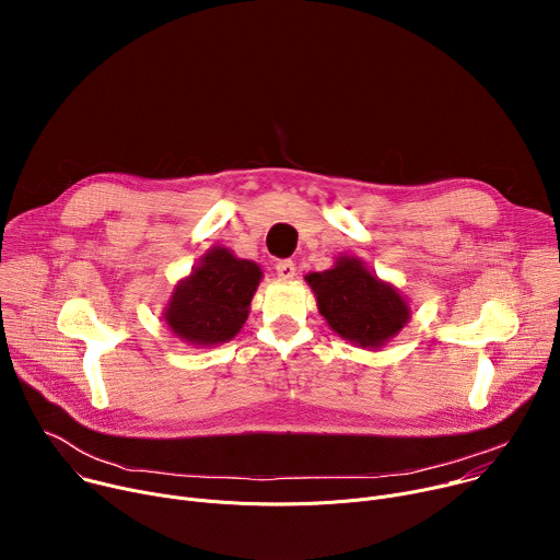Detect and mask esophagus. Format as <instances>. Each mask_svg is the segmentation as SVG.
I'll list each match as a JSON object with an SVG mask.
<instances>
[{
	"label": "esophagus",
	"mask_w": 560,
	"mask_h": 560,
	"mask_svg": "<svg viewBox=\"0 0 560 560\" xmlns=\"http://www.w3.org/2000/svg\"><path fill=\"white\" fill-rule=\"evenodd\" d=\"M275 270H277V277H279V279H283V281L294 279V275H296V266H294V261H290V259L277 261Z\"/></svg>",
	"instance_id": "esophagus-1"
}]
</instances>
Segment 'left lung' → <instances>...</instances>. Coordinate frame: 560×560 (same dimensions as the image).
Masks as SVG:
<instances>
[{"label":"left lung","instance_id":"obj_1","mask_svg":"<svg viewBox=\"0 0 560 560\" xmlns=\"http://www.w3.org/2000/svg\"><path fill=\"white\" fill-rule=\"evenodd\" d=\"M305 279L330 328L361 348L383 346L408 324L404 296L368 272L359 259L341 257L332 270Z\"/></svg>","mask_w":560,"mask_h":560}]
</instances>
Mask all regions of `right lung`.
Listing matches in <instances>:
<instances>
[{"label": "right lung", "mask_w": 560, "mask_h": 560, "mask_svg": "<svg viewBox=\"0 0 560 560\" xmlns=\"http://www.w3.org/2000/svg\"><path fill=\"white\" fill-rule=\"evenodd\" d=\"M259 281L257 264L212 248L173 292L166 307L168 328L195 346L230 341L246 324Z\"/></svg>", "instance_id": "add662e5"}]
</instances>
